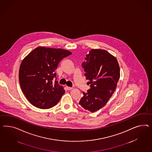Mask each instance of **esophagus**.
I'll use <instances>...</instances> for the list:
<instances>
[{"label":"esophagus","mask_w":152,"mask_h":152,"mask_svg":"<svg viewBox=\"0 0 152 152\" xmlns=\"http://www.w3.org/2000/svg\"><path fill=\"white\" fill-rule=\"evenodd\" d=\"M67 90L70 91L72 90L73 88L72 87H67Z\"/></svg>","instance_id":"obj_1"}]
</instances>
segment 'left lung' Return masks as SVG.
Listing matches in <instances>:
<instances>
[{
  "label": "left lung",
  "mask_w": 152,
  "mask_h": 152,
  "mask_svg": "<svg viewBox=\"0 0 152 152\" xmlns=\"http://www.w3.org/2000/svg\"><path fill=\"white\" fill-rule=\"evenodd\" d=\"M86 79L91 88L79 104L85 110L94 112L104 107L116 88L120 77L117 58L105 50L91 49L82 62Z\"/></svg>",
  "instance_id": "obj_1"
}]
</instances>
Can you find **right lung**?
<instances>
[{"instance_id": "right-lung-1", "label": "right lung", "mask_w": 152, "mask_h": 152, "mask_svg": "<svg viewBox=\"0 0 152 152\" xmlns=\"http://www.w3.org/2000/svg\"><path fill=\"white\" fill-rule=\"evenodd\" d=\"M72 53L67 50L40 46L21 63L19 79L26 98L33 106L48 109L58 103L65 91L53 78L59 62Z\"/></svg>"}]
</instances>
